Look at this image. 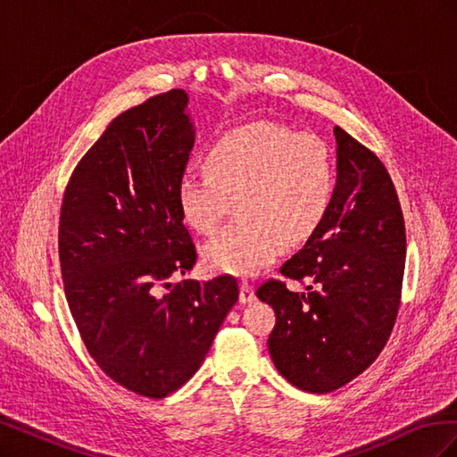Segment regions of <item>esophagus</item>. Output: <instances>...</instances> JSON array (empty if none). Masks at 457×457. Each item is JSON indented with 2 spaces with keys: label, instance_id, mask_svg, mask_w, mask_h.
I'll return each instance as SVG.
<instances>
[{
  "label": "esophagus",
  "instance_id": "1",
  "mask_svg": "<svg viewBox=\"0 0 457 457\" xmlns=\"http://www.w3.org/2000/svg\"><path fill=\"white\" fill-rule=\"evenodd\" d=\"M255 299V287L247 280L240 282V301L242 303H252Z\"/></svg>",
  "mask_w": 457,
  "mask_h": 457
}]
</instances>
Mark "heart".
Returning <instances> with one entry per match:
<instances>
[{"label": "heart", "instance_id": "b5f03b06", "mask_svg": "<svg viewBox=\"0 0 457 457\" xmlns=\"http://www.w3.org/2000/svg\"><path fill=\"white\" fill-rule=\"evenodd\" d=\"M337 170L329 145L276 123L232 129L205 152V168L179 179V207L192 228L212 232L234 205L238 219L204 244L205 265L252 276L282 245L307 242L336 198Z\"/></svg>", "mask_w": 457, "mask_h": 457}]
</instances>
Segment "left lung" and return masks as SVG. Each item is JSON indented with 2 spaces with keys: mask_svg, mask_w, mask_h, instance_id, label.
I'll return each instance as SVG.
<instances>
[{
  "mask_svg": "<svg viewBox=\"0 0 457 457\" xmlns=\"http://www.w3.org/2000/svg\"><path fill=\"white\" fill-rule=\"evenodd\" d=\"M337 188L305 247L280 267L307 286L292 292L267 280L257 297L276 324L269 353L282 376L307 393H331L376 361L403 295L406 228L391 175L373 152L339 126Z\"/></svg>",
  "mask_w": 457,
  "mask_h": 457,
  "instance_id": "left-lung-1",
  "label": "left lung"
}]
</instances>
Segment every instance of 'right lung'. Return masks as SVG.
<instances>
[{
    "instance_id": "right-lung-1",
    "label": "right lung",
    "mask_w": 457,
    "mask_h": 457,
    "mask_svg": "<svg viewBox=\"0 0 457 457\" xmlns=\"http://www.w3.org/2000/svg\"><path fill=\"white\" fill-rule=\"evenodd\" d=\"M187 103L171 89L110 121L61 205V274L81 341L110 379L148 398L195 376L240 294L230 274L170 284L198 259L177 196L195 146Z\"/></svg>"
}]
</instances>
